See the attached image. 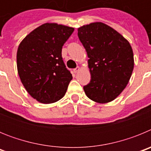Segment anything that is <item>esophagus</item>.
Wrapping results in <instances>:
<instances>
[{"mask_svg":"<svg viewBox=\"0 0 151 151\" xmlns=\"http://www.w3.org/2000/svg\"><path fill=\"white\" fill-rule=\"evenodd\" d=\"M79 69H80V68L78 66V67L75 68V69H73V72H74L75 73H78V71H79Z\"/></svg>","mask_w":151,"mask_h":151,"instance_id":"1","label":"esophagus"}]
</instances>
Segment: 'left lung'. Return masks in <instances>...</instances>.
I'll list each match as a JSON object with an SVG mask.
<instances>
[{
  "instance_id": "8db88e82",
  "label": "left lung",
  "mask_w": 151,
  "mask_h": 151,
  "mask_svg": "<svg viewBox=\"0 0 151 151\" xmlns=\"http://www.w3.org/2000/svg\"><path fill=\"white\" fill-rule=\"evenodd\" d=\"M80 41L89 58L90 82L83 87L93 101L110 102L124 90L134 68L132 48L115 29L103 22L78 29Z\"/></svg>"
}]
</instances>
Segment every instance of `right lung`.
<instances>
[{
  "mask_svg": "<svg viewBox=\"0 0 151 151\" xmlns=\"http://www.w3.org/2000/svg\"><path fill=\"white\" fill-rule=\"evenodd\" d=\"M74 29L45 23L29 33L17 50V69L22 85L33 98L51 104L65 95L73 78L62 57V47Z\"/></svg>",
  "mask_w": 151,
  "mask_h": 151,
  "instance_id": "right-lung-1",
  "label": "right lung"
}]
</instances>
